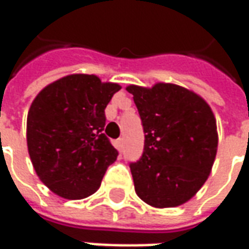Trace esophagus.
I'll use <instances>...</instances> for the list:
<instances>
[{"mask_svg":"<svg viewBox=\"0 0 249 249\" xmlns=\"http://www.w3.org/2000/svg\"><path fill=\"white\" fill-rule=\"evenodd\" d=\"M116 146H117V149L120 152H123V149H124V139H119L116 141Z\"/></svg>","mask_w":249,"mask_h":249,"instance_id":"34e87169","label":"esophagus"}]
</instances>
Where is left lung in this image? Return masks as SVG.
<instances>
[{"mask_svg":"<svg viewBox=\"0 0 249 249\" xmlns=\"http://www.w3.org/2000/svg\"><path fill=\"white\" fill-rule=\"evenodd\" d=\"M140 113L145 142L130 164L137 196L155 208L187 203L207 181L217 153V126L208 103L169 82L128 85Z\"/></svg>","mask_w":249,"mask_h":249,"instance_id":"8db88e82","label":"left lung"}]
</instances>
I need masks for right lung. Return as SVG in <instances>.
<instances>
[{
	"label": "right lung",
	"instance_id": "right-lung-1",
	"mask_svg": "<svg viewBox=\"0 0 249 249\" xmlns=\"http://www.w3.org/2000/svg\"><path fill=\"white\" fill-rule=\"evenodd\" d=\"M121 87L94 74L61 77L41 90L30 105L26 144L42 183L68 200L97 191L119 152L104 133L105 108Z\"/></svg>",
	"mask_w": 249,
	"mask_h": 249
}]
</instances>
